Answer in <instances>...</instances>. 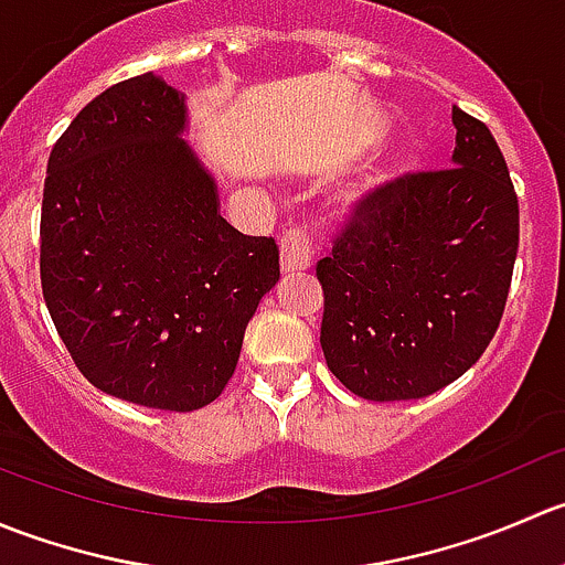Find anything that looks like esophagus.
I'll use <instances>...</instances> for the list:
<instances>
[{"instance_id":"34e87169","label":"esophagus","mask_w":565,"mask_h":565,"mask_svg":"<svg viewBox=\"0 0 565 565\" xmlns=\"http://www.w3.org/2000/svg\"><path fill=\"white\" fill-rule=\"evenodd\" d=\"M278 248H281V270L284 273H300V270H309L311 267V243L309 237H306L303 230H298V226H292V230L284 232L281 243H278Z\"/></svg>"}]
</instances>
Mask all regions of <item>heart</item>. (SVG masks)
Listing matches in <instances>:
<instances>
[{
	"mask_svg": "<svg viewBox=\"0 0 565 565\" xmlns=\"http://www.w3.org/2000/svg\"><path fill=\"white\" fill-rule=\"evenodd\" d=\"M385 182H388V174H377V177H372V180H369V191H374V193H377L380 191V188H383L385 185Z\"/></svg>",
	"mask_w": 565,
	"mask_h": 565,
	"instance_id": "obj_1",
	"label": "heart"
}]
</instances>
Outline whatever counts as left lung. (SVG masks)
<instances>
[{"instance_id":"left-lung-1","label":"left lung","mask_w":565,"mask_h":565,"mask_svg":"<svg viewBox=\"0 0 565 565\" xmlns=\"http://www.w3.org/2000/svg\"><path fill=\"white\" fill-rule=\"evenodd\" d=\"M451 167L407 172L352 207L324 292L319 344L344 388L372 402L424 398L492 341L520 248V202L498 141L454 106Z\"/></svg>"}]
</instances>
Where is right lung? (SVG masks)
<instances>
[{
    "label": "right lung",
    "mask_w": 565,
    "mask_h": 565,
    "mask_svg": "<svg viewBox=\"0 0 565 565\" xmlns=\"http://www.w3.org/2000/svg\"><path fill=\"white\" fill-rule=\"evenodd\" d=\"M182 130L185 95L161 76L114 84L56 139L40 213L43 298L78 372L172 413L221 396L281 276L273 237L221 218Z\"/></svg>",
    "instance_id": "add662e5"
}]
</instances>
